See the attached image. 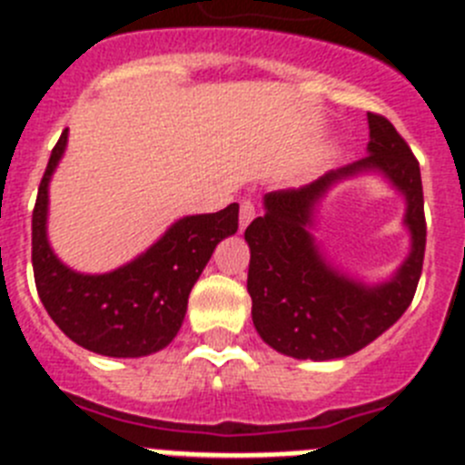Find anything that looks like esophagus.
Listing matches in <instances>:
<instances>
[{"mask_svg":"<svg viewBox=\"0 0 465 465\" xmlns=\"http://www.w3.org/2000/svg\"><path fill=\"white\" fill-rule=\"evenodd\" d=\"M253 216H256V204L252 200H242L240 203V230H244L246 225L252 223Z\"/></svg>","mask_w":465,"mask_h":465,"instance_id":"1","label":"esophagus"}]
</instances>
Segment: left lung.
<instances>
[{
  "instance_id": "8db88e82",
  "label": "left lung",
  "mask_w": 465,
  "mask_h": 465,
  "mask_svg": "<svg viewBox=\"0 0 465 465\" xmlns=\"http://www.w3.org/2000/svg\"><path fill=\"white\" fill-rule=\"evenodd\" d=\"M368 155L331 170L302 188L262 197L265 213L252 221L246 291L262 342L293 359L332 361L356 354L408 310L417 291L426 249L421 172L408 142L384 116L368 114ZM381 173L406 197L403 223L411 253L391 280L363 284L335 269L315 244L311 228L318 203L335 183L359 173Z\"/></svg>"
}]
</instances>
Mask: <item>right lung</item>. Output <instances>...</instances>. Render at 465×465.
Returning a JSON list of instances; mask_svg holds the SVG:
<instances>
[{"mask_svg":"<svg viewBox=\"0 0 465 465\" xmlns=\"http://www.w3.org/2000/svg\"><path fill=\"white\" fill-rule=\"evenodd\" d=\"M64 130L53 149L32 212V265L39 298L57 328L79 347L114 359L165 349L182 328L188 295L225 237L237 232L240 204L183 216L134 261L104 274L67 268L48 244V183L67 149Z\"/></svg>","mask_w":465,"mask_h":465,"instance_id":"right-lung-1","label":"right lung"}]
</instances>
